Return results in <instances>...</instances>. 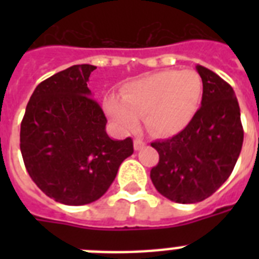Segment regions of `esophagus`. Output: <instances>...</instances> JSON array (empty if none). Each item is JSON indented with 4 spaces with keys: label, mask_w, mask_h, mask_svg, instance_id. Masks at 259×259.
Masks as SVG:
<instances>
[{
    "label": "esophagus",
    "mask_w": 259,
    "mask_h": 259,
    "mask_svg": "<svg viewBox=\"0 0 259 259\" xmlns=\"http://www.w3.org/2000/svg\"><path fill=\"white\" fill-rule=\"evenodd\" d=\"M144 146H145V142L142 141V140H140V138H136V140H134V149L140 150L142 149Z\"/></svg>",
    "instance_id": "1"
}]
</instances>
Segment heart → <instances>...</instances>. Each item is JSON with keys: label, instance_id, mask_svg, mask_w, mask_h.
I'll return each mask as SVG.
<instances>
[{"label": "heart", "instance_id": "b5f03b06", "mask_svg": "<svg viewBox=\"0 0 259 259\" xmlns=\"http://www.w3.org/2000/svg\"><path fill=\"white\" fill-rule=\"evenodd\" d=\"M203 98V82L192 70L160 71L126 83L121 98L109 95L105 111L122 133L144 123L157 137H169L185 129L196 115Z\"/></svg>", "mask_w": 259, "mask_h": 259}]
</instances>
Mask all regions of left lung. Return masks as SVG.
Returning a JSON list of instances; mask_svg holds the SVG:
<instances>
[{"instance_id": "1", "label": "left lung", "mask_w": 259, "mask_h": 259, "mask_svg": "<svg viewBox=\"0 0 259 259\" xmlns=\"http://www.w3.org/2000/svg\"><path fill=\"white\" fill-rule=\"evenodd\" d=\"M196 71L203 82L201 107L180 133L152 142L160 154L152 183L162 196L183 204L211 196L231 175L243 144L233 87L205 67Z\"/></svg>"}]
</instances>
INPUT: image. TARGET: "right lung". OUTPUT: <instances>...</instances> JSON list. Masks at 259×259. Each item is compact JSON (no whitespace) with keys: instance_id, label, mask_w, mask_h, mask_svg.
<instances>
[{"instance_id":"right-lung-1","label":"right lung","mask_w":259,"mask_h":259,"mask_svg":"<svg viewBox=\"0 0 259 259\" xmlns=\"http://www.w3.org/2000/svg\"><path fill=\"white\" fill-rule=\"evenodd\" d=\"M95 68L78 64L46 79L34 89L21 122L20 149L30 179L67 205L103 196L134 152L130 137L117 141L106 133L105 113L87 87Z\"/></svg>"}]
</instances>
